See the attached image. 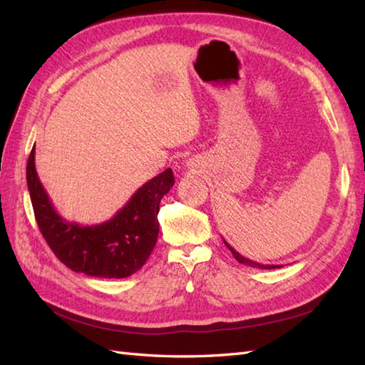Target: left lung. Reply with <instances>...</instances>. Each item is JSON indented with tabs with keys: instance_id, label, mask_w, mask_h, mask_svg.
I'll return each mask as SVG.
<instances>
[{
	"instance_id": "obj_1",
	"label": "left lung",
	"mask_w": 365,
	"mask_h": 365,
	"mask_svg": "<svg viewBox=\"0 0 365 365\" xmlns=\"http://www.w3.org/2000/svg\"><path fill=\"white\" fill-rule=\"evenodd\" d=\"M224 245H226L227 247H229V251L234 254V257L240 262V263H245V265H250V267H255V268H262V269H271V268H281V265H262V263H257V262H252V260H250V259H246V257H243L242 254H238L234 247H232L227 242H224Z\"/></svg>"
}]
</instances>
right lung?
<instances>
[{"label": "right lung", "mask_w": 365, "mask_h": 365, "mask_svg": "<svg viewBox=\"0 0 365 365\" xmlns=\"http://www.w3.org/2000/svg\"><path fill=\"white\" fill-rule=\"evenodd\" d=\"M26 182L38 230L54 255L75 273L122 279L141 269L152 254L160 232V200L175 180L168 168L144 183L111 220L96 226L68 222L56 213L37 177L34 147L28 158Z\"/></svg>", "instance_id": "obj_1"}]
</instances>
